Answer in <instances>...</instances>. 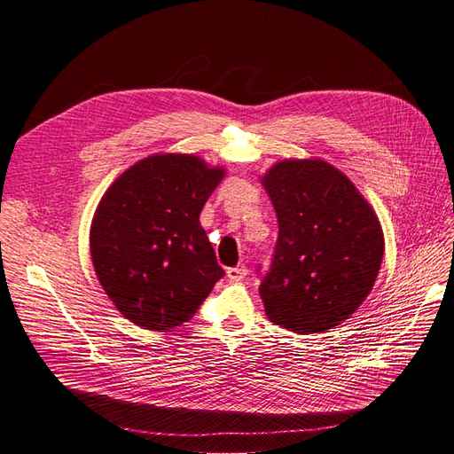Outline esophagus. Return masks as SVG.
<instances>
[{
	"mask_svg": "<svg viewBox=\"0 0 454 454\" xmlns=\"http://www.w3.org/2000/svg\"><path fill=\"white\" fill-rule=\"evenodd\" d=\"M246 277H248V269H246L244 265H240V267H231V269L227 270V278H229L231 282H240V280H244Z\"/></svg>",
	"mask_w": 454,
	"mask_h": 454,
	"instance_id": "esophagus-1",
	"label": "esophagus"
}]
</instances>
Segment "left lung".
Wrapping results in <instances>:
<instances>
[{"mask_svg": "<svg viewBox=\"0 0 454 454\" xmlns=\"http://www.w3.org/2000/svg\"><path fill=\"white\" fill-rule=\"evenodd\" d=\"M278 217L259 295L272 324L318 333L356 312L380 269L382 229L345 174L324 160H284L263 177Z\"/></svg>", "mask_w": 454, "mask_h": 454, "instance_id": "1", "label": "left lung"}]
</instances>
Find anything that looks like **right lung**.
Instances as JSON below:
<instances>
[{"label": "right lung", "instance_id": "add662e5", "mask_svg": "<svg viewBox=\"0 0 454 454\" xmlns=\"http://www.w3.org/2000/svg\"><path fill=\"white\" fill-rule=\"evenodd\" d=\"M222 177L193 155H155L107 189L90 255L107 297L136 325L160 332L189 322L225 277L199 222Z\"/></svg>", "mask_w": 454, "mask_h": 454}]
</instances>
